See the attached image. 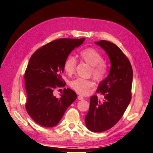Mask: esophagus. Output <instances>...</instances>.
I'll return each instance as SVG.
<instances>
[{"mask_svg": "<svg viewBox=\"0 0 153 153\" xmlns=\"http://www.w3.org/2000/svg\"><path fill=\"white\" fill-rule=\"evenodd\" d=\"M77 98H78V100H83L84 99V97H83L81 95H79L78 97H77Z\"/></svg>", "mask_w": 153, "mask_h": 153, "instance_id": "obj_1", "label": "esophagus"}]
</instances>
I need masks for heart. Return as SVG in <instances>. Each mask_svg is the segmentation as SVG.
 Listing matches in <instances>:
<instances>
[{
  "mask_svg": "<svg viewBox=\"0 0 153 153\" xmlns=\"http://www.w3.org/2000/svg\"><path fill=\"white\" fill-rule=\"evenodd\" d=\"M80 60L90 65V74L96 81L101 82L105 79L108 74L107 64L104 61L102 55L94 48H87L79 52ZM77 61L75 57L69 56L65 60L63 69L66 73L71 76L76 71ZM69 86L75 91L81 94H86L88 90L93 86L90 79L77 77L69 83Z\"/></svg>",
  "mask_w": 153,
  "mask_h": 153,
  "instance_id": "b5f03b06",
  "label": "heart"
}]
</instances>
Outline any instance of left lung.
Masks as SVG:
<instances>
[{"label":"left lung","mask_w":153,"mask_h":153,"mask_svg":"<svg viewBox=\"0 0 153 153\" xmlns=\"http://www.w3.org/2000/svg\"><path fill=\"white\" fill-rule=\"evenodd\" d=\"M95 43L106 51L111 67L97 90L104 98L102 100L97 95L92 96L85 122L90 131L102 132L120 120L130 102L133 70L128 58L117 45L103 40Z\"/></svg>","instance_id":"left-lung-1"}]
</instances>
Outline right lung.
Here are the masks:
<instances>
[{"instance_id": "right-lung-1", "label": "right lung", "mask_w": 153, "mask_h": 153, "mask_svg": "<svg viewBox=\"0 0 153 153\" xmlns=\"http://www.w3.org/2000/svg\"><path fill=\"white\" fill-rule=\"evenodd\" d=\"M84 40V38L53 40L36 50L30 59L24 74L25 108L39 125L46 128L57 125L65 111L76 99V93L69 88H65L59 98L53 94V91L65 86L61 76L65 60Z\"/></svg>"}]
</instances>
